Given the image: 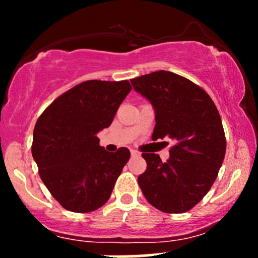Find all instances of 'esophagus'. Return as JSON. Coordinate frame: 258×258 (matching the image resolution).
Segmentation results:
<instances>
[{"instance_id":"obj_1","label":"esophagus","mask_w":258,"mask_h":258,"mask_svg":"<svg viewBox=\"0 0 258 258\" xmlns=\"http://www.w3.org/2000/svg\"><path fill=\"white\" fill-rule=\"evenodd\" d=\"M131 155L132 156H139V153L137 150H131Z\"/></svg>"}]
</instances>
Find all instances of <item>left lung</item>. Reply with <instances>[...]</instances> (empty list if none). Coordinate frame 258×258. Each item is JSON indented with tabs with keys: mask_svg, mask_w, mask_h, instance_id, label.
<instances>
[{
	"mask_svg": "<svg viewBox=\"0 0 258 258\" xmlns=\"http://www.w3.org/2000/svg\"><path fill=\"white\" fill-rule=\"evenodd\" d=\"M136 92L153 105V141L170 138L174 146L162 162L158 154H142L146 172L138 184L148 203L166 214H183L210 190L226 154L222 120L215 103L199 86L171 72L132 79Z\"/></svg>",
	"mask_w": 258,
	"mask_h": 258,
	"instance_id": "8db88e82",
	"label": "left lung"
}]
</instances>
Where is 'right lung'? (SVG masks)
<instances>
[{"label": "right lung", "instance_id": "right-lung-1", "mask_svg": "<svg viewBox=\"0 0 258 258\" xmlns=\"http://www.w3.org/2000/svg\"><path fill=\"white\" fill-rule=\"evenodd\" d=\"M132 90L128 81H85L59 96L38 117L32 158L52 197L73 212L103 206L130 159L99 146L98 132L111 125L117 109Z\"/></svg>", "mask_w": 258, "mask_h": 258}]
</instances>
